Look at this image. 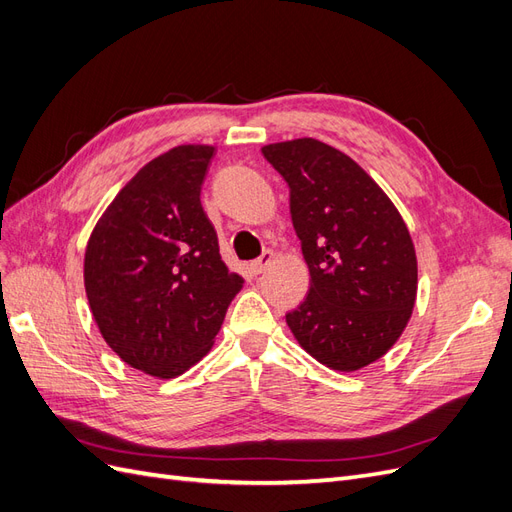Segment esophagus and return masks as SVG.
<instances>
[{
	"mask_svg": "<svg viewBox=\"0 0 512 512\" xmlns=\"http://www.w3.org/2000/svg\"><path fill=\"white\" fill-rule=\"evenodd\" d=\"M271 262H273V252H271V250H265L256 260L250 262V271H252L254 275H260L262 271H265V269L271 265Z\"/></svg>",
	"mask_w": 512,
	"mask_h": 512,
	"instance_id": "obj_1",
	"label": "esophagus"
}]
</instances>
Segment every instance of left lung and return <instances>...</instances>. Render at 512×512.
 <instances>
[{"mask_svg":"<svg viewBox=\"0 0 512 512\" xmlns=\"http://www.w3.org/2000/svg\"><path fill=\"white\" fill-rule=\"evenodd\" d=\"M262 156L288 183L312 275L305 301L286 314L290 331L331 369L378 361L416 299V254L399 211L359 164L316 138L267 145Z\"/></svg>","mask_w":512,"mask_h":512,"instance_id":"left-lung-1","label":"left lung"}]
</instances>
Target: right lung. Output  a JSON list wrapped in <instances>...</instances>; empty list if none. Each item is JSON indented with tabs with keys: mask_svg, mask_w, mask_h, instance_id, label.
Masks as SVG:
<instances>
[{
	"mask_svg": "<svg viewBox=\"0 0 512 512\" xmlns=\"http://www.w3.org/2000/svg\"><path fill=\"white\" fill-rule=\"evenodd\" d=\"M213 153L181 145L151 160L87 243L85 290L102 337L121 361L156 378L203 359L243 288L200 205Z\"/></svg>",
	"mask_w": 512,
	"mask_h": 512,
	"instance_id": "right-lung-1",
	"label": "right lung"
}]
</instances>
